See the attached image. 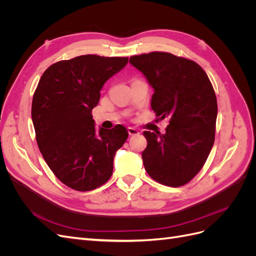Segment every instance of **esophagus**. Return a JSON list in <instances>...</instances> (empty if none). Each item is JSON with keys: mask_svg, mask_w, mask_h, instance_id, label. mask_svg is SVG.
<instances>
[{"mask_svg": "<svg viewBox=\"0 0 256 256\" xmlns=\"http://www.w3.org/2000/svg\"><path fill=\"white\" fill-rule=\"evenodd\" d=\"M128 134H129V136H138V134H140V131L134 127H128Z\"/></svg>", "mask_w": 256, "mask_h": 256, "instance_id": "1", "label": "esophagus"}]
</instances>
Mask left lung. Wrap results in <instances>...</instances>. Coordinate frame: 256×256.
<instances>
[{
    "mask_svg": "<svg viewBox=\"0 0 256 256\" xmlns=\"http://www.w3.org/2000/svg\"><path fill=\"white\" fill-rule=\"evenodd\" d=\"M129 62L154 92L152 109L168 118L166 134L144 131L143 164L154 180L168 187L188 184L203 168L214 142L218 104L208 76L194 60L154 51Z\"/></svg>",
    "mask_w": 256,
    "mask_h": 256,
    "instance_id": "left-lung-1",
    "label": "left lung"
}]
</instances>
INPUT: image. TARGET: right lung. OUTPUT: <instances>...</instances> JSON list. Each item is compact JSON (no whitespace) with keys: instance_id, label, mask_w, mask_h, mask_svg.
Returning <instances> with one entry per match:
<instances>
[{"instance_id":"right-lung-1","label":"right lung","mask_w":256,"mask_h":256,"mask_svg":"<svg viewBox=\"0 0 256 256\" xmlns=\"http://www.w3.org/2000/svg\"><path fill=\"white\" fill-rule=\"evenodd\" d=\"M128 63V58L88 54L60 60L46 69L32 102L37 145L53 174L76 191H90L113 173L115 152L128 138L126 128H100L92 110L106 81Z\"/></svg>"}]
</instances>
